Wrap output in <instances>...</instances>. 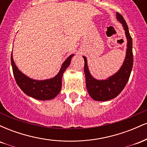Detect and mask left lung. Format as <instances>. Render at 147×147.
<instances>
[{
  "instance_id": "obj_1",
  "label": "left lung",
  "mask_w": 147,
  "mask_h": 147,
  "mask_svg": "<svg viewBox=\"0 0 147 147\" xmlns=\"http://www.w3.org/2000/svg\"><path fill=\"white\" fill-rule=\"evenodd\" d=\"M116 18L122 23L127 40L126 56L122 66L114 75L106 79H97L94 78L89 71L86 57L83 56L84 59V73L86 84L89 95L94 100L105 102L114 99L122 92L129 81L133 64V41L129 34V28L125 20L119 13H116Z\"/></svg>"
}]
</instances>
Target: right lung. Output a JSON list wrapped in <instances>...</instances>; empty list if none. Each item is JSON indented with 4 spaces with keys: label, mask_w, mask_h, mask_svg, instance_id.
<instances>
[{
    "label": "right lung",
    "mask_w": 147,
    "mask_h": 147,
    "mask_svg": "<svg viewBox=\"0 0 147 147\" xmlns=\"http://www.w3.org/2000/svg\"><path fill=\"white\" fill-rule=\"evenodd\" d=\"M74 54L66 59L61 67L58 74L54 77L44 80H36L30 78L18 70L14 63L13 55H11V63L15 80L25 94L37 100H50L57 97L60 92L62 86V77L70 65Z\"/></svg>",
    "instance_id": "right-lung-1"
}]
</instances>
